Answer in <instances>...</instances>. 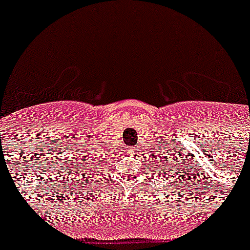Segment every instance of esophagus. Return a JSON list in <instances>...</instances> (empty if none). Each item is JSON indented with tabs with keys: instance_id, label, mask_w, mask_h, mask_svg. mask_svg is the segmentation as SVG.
Returning <instances> with one entry per match:
<instances>
[{
	"instance_id": "esophagus-1",
	"label": "esophagus",
	"mask_w": 250,
	"mask_h": 250,
	"mask_svg": "<svg viewBox=\"0 0 250 250\" xmlns=\"http://www.w3.org/2000/svg\"><path fill=\"white\" fill-rule=\"evenodd\" d=\"M129 151L131 152V154H136V152H139V149H138V146H131V147H129Z\"/></svg>"
}]
</instances>
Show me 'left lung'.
I'll return each instance as SVG.
<instances>
[{"mask_svg":"<svg viewBox=\"0 0 250 250\" xmlns=\"http://www.w3.org/2000/svg\"><path fill=\"white\" fill-rule=\"evenodd\" d=\"M169 152H170V150H169ZM187 161H188V159H187ZM189 164H190V163H189ZM189 164L187 165L185 163H183V161H178V158H175V156H174V154L173 155H167V158H165L164 163H163V164H160L161 173H165V175H167V174H170V173L174 174L175 171H180V174H188V171H189V170L186 168V167H188V169H190V167H189ZM156 167H158V165H156ZM185 168L187 170H185ZM185 171H187V173H185ZM176 178H178V176H176Z\"/></svg>","mask_w":250,"mask_h":250,"instance_id":"8db88e82","label":"left lung"}]
</instances>
